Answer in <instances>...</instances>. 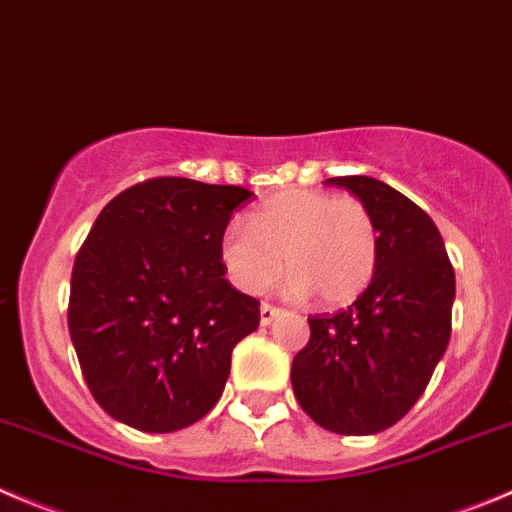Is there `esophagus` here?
Here are the masks:
<instances>
[{"instance_id":"34e87169","label":"esophagus","mask_w":512,"mask_h":512,"mask_svg":"<svg viewBox=\"0 0 512 512\" xmlns=\"http://www.w3.org/2000/svg\"><path fill=\"white\" fill-rule=\"evenodd\" d=\"M277 315H282L280 307H272V305H267V302H262V305H260V322H262V325H272V320H275Z\"/></svg>"}]
</instances>
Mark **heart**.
<instances>
[{
	"label": "heart",
	"instance_id": "1",
	"mask_svg": "<svg viewBox=\"0 0 512 512\" xmlns=\"http://www.w3.org/2000/svg\"><path fill=\"white\" fill-rule=\"evenodd\" d=\"M250 222L252 227L235 222L220 240L222 265L242 292H265L287 262V295H315L322 307H342L375 275L377 227L355 197L290 187L267 197Z\"/></svg>",
	"mask_w": 512,
	"mask_h": 512
}]
</instances>
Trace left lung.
Wrapping results in <instances>:
<instances>
[{"mask_svg": "<svg viewBox=\"0 0 512 512\" xmlns=\"http://www.w3.org/2000/svg\"><path fill=\"white\" fill-rule=\"evenodd\" d=\"M370 210L377 267L337 315L310 317V342L292 360L300 408L337 435H375L405 418L450 342L455 272L428 212L365 175L330 177Z\"/></svg>", "mask_w": 512, "mask_h": 512, "instance_id": "left-lung-1", "label": "left lung"}]
</instances>
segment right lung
<instances>
[{
  "mask_svg": "<svg viewBox=\"0 0 512 512\" xmlns=\"http://www.w3.org/2000/svg\"><path fill=\"white\" fill-rule=\"evenodd\" d=\"M252 197L235 185L157 177L119 192L72 267L69 337L94 400L142 433L205 418L260 302L225 280L220 240Z\"/></svg>",
  "mask_w": 512,
  "mask_h": 512,
  "instance_id": "right-lung-1",
  "label": "right lung"
}]
</instances>
